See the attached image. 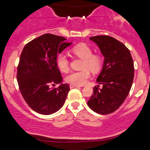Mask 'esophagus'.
<instances>
[{
  "label": "esophagus",
  "mask_w": 150,
  "mask_h": 150,
  "mask_svg": "<svg viewBox=\"0 0 150 150\" xmlns=\"http://www.w3.org/2000/svg\"><path fill=\"white\" fill-rule=\"evenodd\" d=\"M69 87L70 88H79V86H77V85H73V84H70L69 85Z\"/></svg>",
  "instance_id": "34e87169"
}]
</instances>
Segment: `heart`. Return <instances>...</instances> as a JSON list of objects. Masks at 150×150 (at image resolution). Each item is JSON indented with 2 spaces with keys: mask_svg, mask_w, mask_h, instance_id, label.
Listing matches in <instances>:
<instances>
[{
  "mask_svg": "<svg viewBox=\"0 0 150 150\" xmlns=\"http://www.w3.org/2000/svg\"><path fill=\"white\" fill-rule=\"evenodd\" d=\"M72 52L78 57L83 59L81 67L83 69L69 73L66 77V81L73 85H84L91 78V72L89 69L93 72H97L100 69L102 65L101 57L97 55H93L91 47L85 44L78 45L74 47ZM56 62L58 67L62 72H67L69 70V59L67 55L65 53L58 55Z\"/></svg>",
  "mask_w": 150,
  "mask_h": 150,
  "instance_id": "heart-1",
  "label": "heart"
}]
</instances>
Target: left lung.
<instances>
[{
  "label": "left lung",
  "mask_w": 150,
  "mask_h": 150,
  "mask_svg": "<svg viewBox=\"0 0 150 150\" xmlns=\"http://www.w3.org/2000/svg\"><path fill=\"white\" fill-rule=\"evenodd\" d=\"M104 56L103 68L94 86V93L87 104L94 112L109 114L120 107L128 95L134 78V65L131 54L123 43L109 36H91Z\"/></svg>",
  "instance_id": "8db88e82"
}]
</instances>
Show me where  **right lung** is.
I'll use <instances>...</instances> for the list:
<instances>
[{
  "instance_id": "1",
  "label": "right lung",
  "mask_w": 150,
  "mask_h": 150,
  "mask_svg": "<svg viewBox=\"0 0 150 150\" xmlns=\"http://www.w3.org/2000/svg\"><path fill=\"white\" fill-rule=\"evenodd\" d=\"M60 36L45 33L28 43L20 55L17 79L24 100L34 111L43 115L62 108L69 91L62 83L56 58L72 42ZM59 84L58 88L51 87Z\"/></svg>"
}]
</instances>
